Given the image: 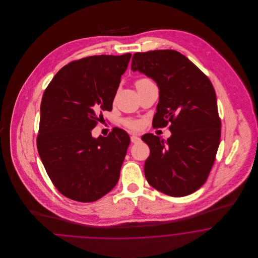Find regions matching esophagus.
I'll list each match as a JSON object with an SVG mask.
<instances>
[{
	"label": "esophagus",
	"mask_w": 258,
	"mask_h": 258,
	"mask_svg": "<svg viewBox=\"0 0 258 258\" xmlns=\"http://www.w3.org/2000/svg\"><path fill=\"white\" fill-rule=\"evenodd\" d=\"M131 141H132L134 144H137V143H139V142L141 141V139H140L137 135H132V136H131Z\"/></svg>",
	"instance_id": "1"
}]
</instances>
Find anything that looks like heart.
<instances>
[{
	"mask_svg": "<svg viewBox=\"0 0 258 258\" xmlns=\"http://www.w3.org/2000/svg\"><path fill=\"white\" fill-rule=\"evenodd\" d=\"M151 83H153V82L150 79H148V78H141V79L136 81L135 85H136V88H138V87L147 85V84H151ZM122 123H123L125 127L130 128L132 131H139L142 127V123H141L140 121L135 120V119H131V118L123 119L122 120Z\"/></svg>",
	"mask_w": 258,
	"mask_h": 258,
	"instance_id": "obj_1",
	"label": "heart"
}]
</instances>
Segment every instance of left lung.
<instances>
[{"label":"left lung","instance_id":"1","mask_svg":"<svg viewBox=\"0 0 258 258\" xmlns=\"http://www.w3.org/2000/svg\"><path fill=\"white\" fill-rule=\"evenodd\" d=\"M133 72L152 78L160 89L155 127L171 123V136L147 134L150 148L144 173L148 183L167 196H188L206 182L221 141L215 89L208 77L175 50L134 54Z\"/></svg>","mask_w":258,"mask_h":258}]
</instances>
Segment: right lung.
Wrapping results in <instances>:
<instances>
[{
    "label": "right lung",
    "mask_w": 258,
    "mask_h": 258,
    "mask_svg": "<svg viewBox=\"0 0 258 258\" xmlns=\"http://www.w3.org/2000/svg\"><path fill=\"white\" fill-rule=\"evenodd\" d=\"M132 54L90 56L56 74L44 91L37 135L38 155L62 196L79 202L104 197L120 178L128 135L114 127L106 137L92 130L112 103Z\"/></svg>",
    "instance_id": "add662e5"
}]
</instances>
